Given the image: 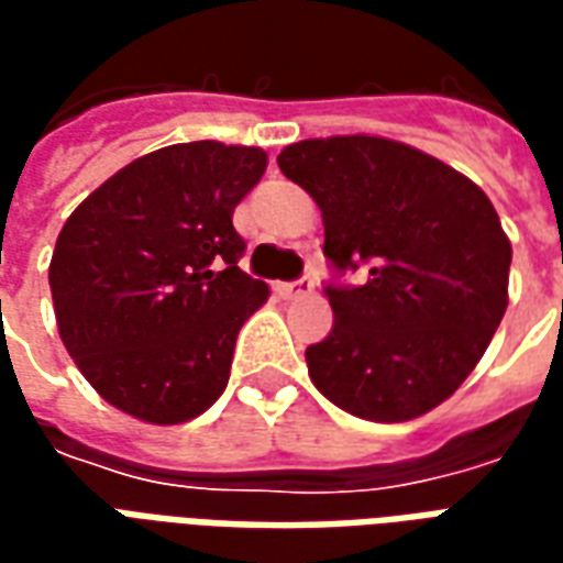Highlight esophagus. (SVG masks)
I'll return each instance as SVG.
<instances>
[{
    "mask_svg": "<svg viewBox=\"0 0 563 563\" xmlns=\"http://www.w3.org/2000/svg\"><path fill=\"white\" fill-rule=\"evenodd\" d=\"M277 292H280L283 298H305V295L313 292V280H310V277H301V280L280 283Z\"/></svg>",
    "mask_w": 563,
    "mask_h": 563,
    "instance_id": "1",
    "label": "esophagus"
}]
</instances>
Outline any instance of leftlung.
Here are the masks:
<instances>
[{
  "label": "left lung",
  "mask_w": 563,
  "mask_h": 563,
  "mask_svg": "<svg viewBox=\"0 0 563 563\" xmlns=\"http://www.w3.org/2000/svg\"><path fill=\"white\" fill-rule=\"evenodd\" d=\"M277 165L322 210L331 268L367 265L362 286H325L334 325L307 346L313 386L371 422L434 410L507 310L512 246L495 205L446 162L374 135L298 141Z\"/></svg>",
  "instance_id": "left-lung-1"
}]
</instances>
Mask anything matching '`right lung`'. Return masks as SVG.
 I'll return each mask as SVG.
<instances>
[{
  "label": "right lung",
  "instance_id": "add662e5",
  "mask_svg": "<svg viewBox=\"0 0 563 563\" xmlns=\"http://www.w3.org/2000/svg\"><path fill=\"white\" fill-rule=\"evenodd\" d=\"M268 153L220 141L153 150L80 201L56 238V325L92 389L141 422L196 419L229 383L268 286L238 268V201Z\"/></svg>",
  "mask_w": 563,
  "mask_h": 563
}]
</instances>
